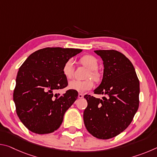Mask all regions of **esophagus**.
I'll list each match as a JSON object with an SVG mask.
<instances>
[{"label":"esophagus","mask_w":157,"mask_h":157,"mask_svg":"<svg viewBox=\"0 0 157 157\" xmlns=\"http://www.w3.org/2000/svg\"><path fill=\"white\" fill-rule=\"evenodd\" d=\"M83 97H84V95L82 94H78V98H82Z\"/></svg>","instance_id":"esophagus-1"}]
</instances>
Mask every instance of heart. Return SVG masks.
I'll list each match as a JSON object with an SVG mask.
<instances>
[{
	"mask_svg": "<svg viewBox=\"0 0 157 157\" xmlns=\"http://www.w3.org/2000/svg\"><path fill=\"white\" fill-rule=\"evenodd\" d=\"M80 62L85 67L89 69L86 77L89 79L84 81H71L68 84V89L76 92L84 93L91 89L94 86V82L89 78H91L95 81H97L99 79L98 73L95 71L98 66V62L96 58L92 55H84L80 59ZM62 72L63 75L67 79L72 78L74 73V62L72 59H69L65 62L62 68Z\"/></svg>",
	"mask_w": 157,
	"mask_h": 157,
	"instance_id": "obj_1",
	"label": "heart"
}]
</instances>
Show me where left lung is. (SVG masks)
I'll list each match as a JSON object with an SVG mask.
<instances>
[{"mask_svg": "<svg viewBox=\"0 0 157 157\" xmlns=\"http://www.w3.org/2000/svg\"><path fill=\"white\" fill-rule=\"evenodd\" d=\"M94 52L102 58L104 72L94 92L107 96L100 99L84 95L88 105L84 111V123L94 137L109 139L132 123L139 105V80L132 62L121 52L114 50Z\"/></svg>", "mask_w": 157, "mask_h": 157, "instance_id": "1", "label": "left lung"}]
</instances>
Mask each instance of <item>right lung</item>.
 Here are the masks:
<instances>
[{
	"label": "right lung",
	"mask_w": 157,
	"mask_h": 157,
	"mask_svg": "<svg viewBox=\"0 0 157 157\" xmlns=\"http://www.w3.org/2000/svg\"><path fill=\"white\" fill-rule=\"evenodd\" d=\"M81 49L46 48L33 52L18 71L13 94L16 111L22 123L35 134H44L57 130L63 116L77 100L78 93L68 90L62 68L68 59Z\"/></svg>",
	"instance_id": "obj_1"
}]
</instances>
